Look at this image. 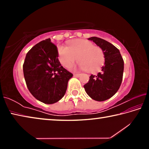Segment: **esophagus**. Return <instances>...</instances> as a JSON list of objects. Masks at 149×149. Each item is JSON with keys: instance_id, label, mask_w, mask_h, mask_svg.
Returning a JSON list of instances; mask_svg holds the SVG:
<instances>
[{"instance_id": "34e87169", "label": "esophagus", "mask_w": 149, "mask_h": 149, "mask_svg": "<svg viewBox=\"0 0 149 149\" xmlns=\"http://www.w3.org/2000/svg\"><path fill=\"white\" fill-rule=\"evenodd\" d=\"M79 74H74V75L75 77H79Z\"/></svg>"}]
</instances>
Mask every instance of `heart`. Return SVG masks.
Listing matches in <instances>:
<instances>
[{
    "instance_id": "obj_1",
    "label": "heart",
    "mask_w": 149,
    "mask_h": 149,
    "mask_svg": "<svg viewBox=\"0 0 149 149\" xmlns=\"http://www.w3.org/2000/svg\"><path fill=\"white\" fill-rule=\"evenodd\" d=\"M58 52L60 62L64 67L71 68L77 58L81 68L87 72L96 71L104 60L101 48L84 39L75 40L69 45L68 47L60 45L58 47Z\"/></svg>"
}]
</instances>
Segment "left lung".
Wrapping results in <instances>:
<instances>
[{
    "mask_svg": "<svg viewBox=\"0 0 149 149\" xmlns=\"http://www.w3.org/2000/svg\"><path fill=\"white\" fill-rule=\"evenodd\" d=\"M101 48L104 55V64L101 71L89 77L84 85L87 94L97 101H104L114 96L121 85L124 62L120 50L110 42L97 37L88 39Z\"/></svg>",
    "mask_w": 149,
    "mask_h": 149,
    "instance_id": "left-lung-1",
    "label": "left lung"
}]
</instances>
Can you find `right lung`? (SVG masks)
<instances>
[{
    "instance_id": "1",
    "label": "right lung",
    "mask_w": 149,
    "mask_h": 149,
    "mask_svg": "<svg viewBox=\"0 0 149 149\" xmlns=\"http://www.w3.org/2000/svg\"><path fill=\"white\" fill-rule=\"evenodd\" d=\"M57 47L50 39L39 42L27 52L23 64L29 92L45 104H53L64 97L73 76L58 60Z\"/></svg>"
}]
</instances>
